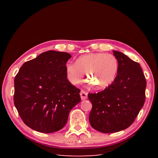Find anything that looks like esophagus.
<instances>
[{
	"label": "esophagus",
	"instance_id": "1",
	"mask_svg": "<svg viewBox=\"0 0 158 158\" xmlns=\"http://www.w3.org/2000/svg\"><path fill=\"white\" fill-rule=\"evenodd\" d=\"M80 95L81 99L82 100L86 99L88 98V93L86 92H85V91H83V90L81 91Z\"/></svg>",
	"mask_w": 158,
	"mask_h": 158
}]
</instances>
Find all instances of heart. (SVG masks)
<instances>
[{
    "instance_id": "b5f03b06",
    "label": "heart",
    "mask_w": 158,
    "mask_h": 158,
    "mask_svg": "<svg viewBox=\"0 0 158 158\" xmlns=\"http://www.w3.org/2000/svg\"><path fill=\"white\" fill-rule=\"evenodd\" d=\"M65 70L73 84L82 82L86 73L88 80L95 88L102 89L107 88L115 79L118 63L111 54L92 52L80 56L76 63H66Z\"/></svg>"
}]
</instances>
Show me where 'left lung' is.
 I'll return each instance as SVG.
<instances>
[{"instance_id": "obj_1", "label": "left lung", "mask_w": 158, "mask_h": 158, "mask_svg": "<svg viewBox=\"0 0 158 158\" xmlns=\"http://www.w3.org/2000/svg\"><path fill=\"white\" fill-rule=\"evenodd\" d=\"M118 63L113 82L97 94H88L92 104L90 125L103 133H113L130 127L145 102L146 81L140 64L121 52L113 51Z\"/></svg>"}]
</instances>
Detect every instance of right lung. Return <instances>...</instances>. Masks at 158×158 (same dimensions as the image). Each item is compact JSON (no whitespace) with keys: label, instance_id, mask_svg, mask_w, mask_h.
I'll return each mask as SVG.
<instances>
[{"label":"right lung","instance_id":"1","mask_svg":"<svg viewBox=\"0 0 158 158\" xmlns=\"http://www.w3.org/2000/svg\"><path fill=\"white\" fill-rule=\"evenodd\" d=\"M71 55L49 51L26 62L14 79V103L26 125L52 133L63 128L70 111L80 102V90L67 79L65 64Z\"/></svg>","mask_w":158,"mask_h":158}]
</instances>
